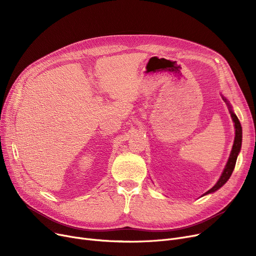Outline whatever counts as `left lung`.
<instances>
[{"label":"left lung","mask_w":256,"mask_h":256,"mask_svg":"<svg viewBox=\"0 0 256 256\" xmlns=\"http://www.w3.org/2000/svg\"><path fill=\"white\" fill-rule=\"evenodd\" d=\"M223 100L226 102V104H228V106H230V116L234 120V128H236V136H234V145H232V152H230V158H228L227 160V164L221 174V176L219 178V180L217 182V184H214L210 190H208L206 193L204 194V195H208L210 193H214L216 192L217 190H219L220 188L230 180V178L232 176V171L234 169V166H236V158H238V154L240 150V147H242V126H240V120L238 118L236 117V115L234 113L232 109V106L230 104V102H227V100L225 98H223Z\"/></svg>","instance_id":"1"}]
</instances>
